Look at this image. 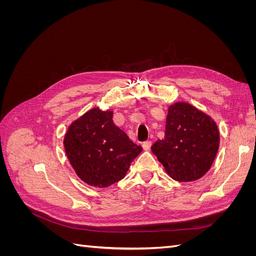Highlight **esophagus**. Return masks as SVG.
<instances>
[{
	"label": "esophagus",
	"mask_w": 256,
	"mask_h": 256,
	"mask_svg": "<svg viewBox=\"0 0 256 256\" xmlns=\"http://www.w3.org/2000/svg\"><path fill=\"white\" fill-rule=\"evenodd\" d=\"M150 146H152V141H145V142L143 143V148H144L145 150H150Z\"/></svg>",
	"instance_id": "34e87169"
}]
</instances>
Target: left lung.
Here are the masks:
<instances>
[{
  "label": "left lung",
  "mask_w": 256,
  "mask_h": 256,
  "mask_svg": "<svg viewBox=\"0 0 256 256\" xmlns=\"http://www.w3.org/2000/svg\"><path fill=\"white\" fill-rule=\"evenodd\" d=\"M220 144L218 126L210 116L188 102L168 109L164 138L152 152L177 182H194L210 168Z\"/></svg>",
  "instance_id": "1"
}]
</instances>
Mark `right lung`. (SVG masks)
<instances>
[{
    "label": "right lung",
    "mask_w": 256,
    "mask_h": 256,
    "mask_svg": "<svg viewBox=\"0 0 256 256\" xmlns=\"http://www.w3.org/2000/svg\"><path fill=\"white\" fill-rule=\"evenodd\" d=\"M112 118L113 111L92 108L70 124L64 136L72 166L92 187L106 188L122 180L143 150L115 125Z\"/></svg>",
    "instance_id": "right-lung-1"
}]
</instances>
